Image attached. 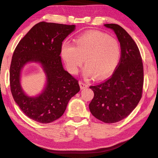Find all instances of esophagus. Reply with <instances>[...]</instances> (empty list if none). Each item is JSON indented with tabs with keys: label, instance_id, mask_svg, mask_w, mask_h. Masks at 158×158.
<instances>
[{
	"label": "esophagus",
	"instance_id": "34e87169",
	"mask_svg": "<svg viewBox=\"0 0 158 158\" xmlns=\"http://www.w3.org/2000/svg\"><path fill=\"white\" fill-rule=\"evenodd\" d=\"M79 85H80V87H81V89H85V88H88V84L86 83H84L83 81H80L79 82Z\"/></svg>",
	"mask_w": 158,
	"mask_h": 158
}]
</instances>
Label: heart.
I'll use <instances>...</instances> for the list:
<instances>
[{"label": "heart", "mask_w": 158, "mask_h": 158, "mask_svg": "<svg viewBox=\"0 0 158 158\" xmlns=\"http://www.w3.org/2000/svg\"><path fill=\"white\" fill-rule=\"evenodd\" d=\"M74 44L64 42L61 48L62 59L73 74L77 73L83 61L85 75H94L98 79L109 76L117 67L121 49L115 39L99 31H90L77 37Z\"/></svg>", "instance_id": "1"}]
</instances>
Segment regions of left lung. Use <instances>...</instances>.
Returning <instances> with one entry per match:
<instances>
[{
	"label": "left lung",
	"instance_id": "left-lung-1",
	"mask_svg": "<svg viewBox=\"0 0 158 158\" xmlns=\"http://www.w3.org/2000/svg\"><path fill=\"white\" fill-rule=\"evenodd\" d=\"M121 45V58L111 77L90 85L94 97L89 104L93 116L105 123L124 119L135 109L142 96L143 63L139 48L131 36L119 25L108 23Z\"/></svg>",
	"mask_w": 158,
	"mask_h": 158
}]
</instances>
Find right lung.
<instances>
[{
    "label": "right lung",
    "instance_id": "1",
    "mask_svg": "<svg viewBox=\"0 0 158 158\" xmlns=\"http://www.w3.org/2000/svg\"><path fill=\"white\" fill-rule=\"evenodd\" d=\"M75 25L42 21L34 25L19 42L10 66V87L21 111L36 122L48 124L61 117L70 99L79 92L78 81L64 70L61 62L63 40L75 30ZM29 61L42 64L47 74V85L37 97H29L20 85V73Z\"/></svg>",
    "mask_w": 158,
    "mask_h": 158
}]
</instances>
